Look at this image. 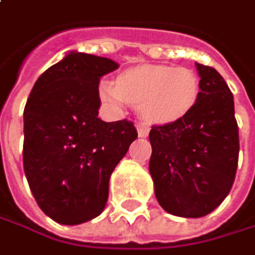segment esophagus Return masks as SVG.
<instances>
[{
	"instance_id": "34e87169",
	"label": "esophagus",
	"mask_w": 255,
	"mask_h": 255,
	"mask_svg": "<svg viewBox=\"0 0 255 255\" xmlns=\"http://www.w3.org/2000/svg\"><path fill=\"white\" fill-rule=\"evenodd\" d=\"M137 134H139V137H146L149 134V127L143 122H139L137 124Z\"/></svg>"
}]
</instances>
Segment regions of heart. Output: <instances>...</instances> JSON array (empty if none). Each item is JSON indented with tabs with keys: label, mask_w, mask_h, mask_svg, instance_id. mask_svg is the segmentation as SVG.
I'll return each mask as SVG.
<instances>
[{
	"label": "heart",
	"mask_w": 255,
	"mask_h": 255,
	"mask_svg": "<svg viewBox=\"0 0 255 255\" xmlns=\"http://www.w3.org/2000/svg\"><path fill=\"white\" fill-rule=\"evenodd\" d=\"M100 97L113 107L131 103L145 119L169 124L185 118L196 107L200 79L185 67L146 64L125 70L116 83L101 82Z\"/></svg>",
	"instance_id": "obj_1"
}]
</instances>
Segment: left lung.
Segmentation results:
<instances>
[{
    "label": "left lung",
    "instance_id": "left-lung-1",
    "mask_svg": "<svg viewBox=\"0 0 255 255\" xmlns=\"http://www.w3.org/2000/svg\"><path fill=\"white\" fill-rule=\"evenodd\" d=\"M200 97L182 119L149 131V173L160 206L176 217L200 218L227 197L239 158L233 94L212 67L197 64Z\"/></svg>",
    "mask_w": 255,
    "mask_h": 255
}]
</instances>
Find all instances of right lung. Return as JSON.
Here are the masks:
<instances>
[{"label":"right lung","mask_w":255,"mask_h":255,"mask_svg":"<svg viewBox=\"0 0 255 255\" xmlns=\"http://www.w3.org/2000/svg\"><path fill=\"white\" fill-rule=\"evenodd\" d=\"M118 62L71 50L34 83L23 110V170L40 209L76 226L98 217L109 179L137 139L133 122L98 118L101 76Z\"/></svg>","instance_id":"1"}]
</instances>
